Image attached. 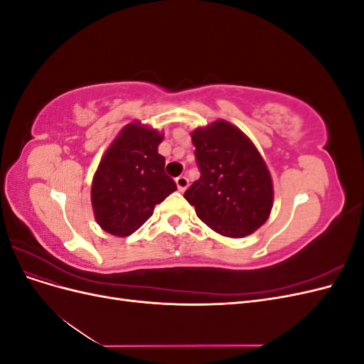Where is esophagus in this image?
<instances>
[{
    "label": "esophagus",
    "mask_w": 364,
    "mask_h": 364,
    "mask_svg": "<svg viewBox=\"0 0 364 364\" xmlns=\"http://www.w3.org/2000/svg\"><path fill=\"white\" fill-rule=\"evenodd\" d=\"M176 185H178L179 191H185L188 188V179H186L185 176H179V178H176Z\"/></svg>",
    "instance_id": "esophagus-1"
}]
</instances>
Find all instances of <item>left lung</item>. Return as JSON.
I'll return each instance as SVG.
<instances>
[{
	"label": "left lung",
	"mask_w": 364,
	"mask_h": 364,
	"mask_svg": "<svg viewBox=\"0 0 364 364\" xmlns=\"http://www.w3.org/2000/svg\"><path fill=\"white\" fill-rule=\"evenodd\" d=\"M191 138L200 178L183 197L215 232L230 238L252 234L266 223L273 203L270 173L257 147L223 119L196 129Z\"/></svg>",
	"instance_id": "1"
}]
</instances>
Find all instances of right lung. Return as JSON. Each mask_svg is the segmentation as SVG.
Returning a JSON list of instances; mask_svg holds the SVG:
<instances>
[{"mask_svg":"<svg viewBox=\"0 0 364 364\" xmlns=\"http://www.w3.org/2000/svg\"><path fill=\"white\" fill-rule=\"evenodd\" d=\"M161 141L158 130L130 123L105 153L92 181L91 200L97 223L106 232L117 237L135 232L155 206L178 190L164 171Z\"/></svg>","mask_w":364,"mask_h":364,"instance_id":"right-lung-1","label":"right lung"}]
</instances>
